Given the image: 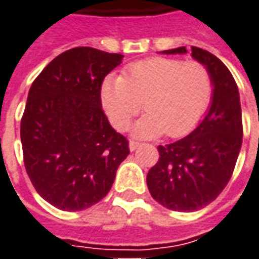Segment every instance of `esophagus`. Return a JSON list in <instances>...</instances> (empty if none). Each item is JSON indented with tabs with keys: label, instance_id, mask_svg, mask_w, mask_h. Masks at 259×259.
Listing matches in <instances>:
<instances>
[{
	"label": "esophagus",
	"instance_id": "34e87169",
	"mask_svg": "<svg viewBox=\"0 0 259 259\" xmlns=\"http://www.w3.org/2000/svg\"><path fill=\"white\" fill-rule=\"evenodd\" d=\"M139 147H140V143H137V142H130L129 143L130 151H135V150H137Z\"/></svg>",
	"mask_w": 259,
	"mask_h": 259
}]
</instances>
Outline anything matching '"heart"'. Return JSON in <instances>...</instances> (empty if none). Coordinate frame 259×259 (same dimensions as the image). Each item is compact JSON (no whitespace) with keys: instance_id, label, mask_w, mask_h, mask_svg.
I'll use <instances>...</instances> for the list:
<instances>
[{"instance_id":"obj_1","label":"heart","mask_w":259,"mask_h":259,"mask_svg":"<svg viewBox=\"0 0 259 259\" xmlns=\"http://www.w3.org/2000/svg\"><path fill=\"white\" fill-rule=\"evenodd\" d=\"M211 94L213 81L205 64L169 57L133 63L123 77H108L101 87L105 113L119 130L129 126L144 104L147 115L133 127L140 139L188 135L207 111Z\"/></svg>"}]
</instances>
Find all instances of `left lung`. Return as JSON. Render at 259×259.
<instances>
[{
  "mask_svg": "<svg viewBox=\"0 0 259 259\" xmlns=\"http://www.w3.org/2000/svg\"><path fill=\"white\" fill-rule=\"evenodd\" d=\"M162 53L188 50L182 46ZM192 57L211 75L210 108L186 137L158 146L160 158L147 174L151 196L177 211L200 210L218 198L230 181L243 143L240 94L229 68L203 49L192 46Z\"/></svg>",
  "mask_w": 259,
  "mask_h": 259,
  "instance_id": "obj_1",
  "label": "left lung"
}]
</instances>
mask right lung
<instances>
[{"label":"right lung","mask_w":259,"mask_h":259,"mask_svg":"<svg viewBox=\"0 0 259 259\" xmlns=\"http://www.w3.org/2000/svg\"><path fill=\"white\" fill-rule=\"evenodd\" d=\"M117 53L74 48L43 68L21 120L23 161L36 192L60 210H84L111 191L129 143L101 104L104 78Z\"/></svg>","instance_id":"obj_1"}]
</instances>
